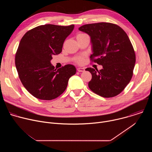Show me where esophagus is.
I'll list each match as a JSON object with an SVG mask.
<instances>
[{"label": "esophagus", "mask_w": 152, "mask_h": 152, "mask_svg": "<svg viewBox=\"0 0 152 152\" xmlns=\"http://www.w3.org/2000/svg\"><path fill=\"white\" fill-rule=\"evenodd\" d=\"M77 70L79 72H83L85 71V69L84 68H82V67H79V68L77 69Z\"/></svg>", "instance_id": "34e87169"}]
</instances>
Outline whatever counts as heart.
<instances>
[{"label": "heart", "mask_w": 152, "mask_h": 152, "mask_svg": "<svg viewBox=\"0 0 152 152\" xmlns=\"http://www.w3.org/2000/svg\"><path fill=\"white\" fill-rule=\"evenodd\" d=\"M85 34H79L77 35V37L78 36H80V35H84ZM75 61L77 63V64H82L83 62V56H77L75 58Z\"/></svg>", "instance_id": "b5f03b06"}]
</instances>
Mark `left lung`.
I'll return each instance as SVG.
<instances>
[{"mask_svg":"<svg viewBox=\"0 0 152 152\" xmlns=\"http://www.w3.org/2000/svg\"><path fill=\"white\" fill-rule=\"evenodd\" d=\"M79 30L91 37L93 50L91 61L103 66L99 71L90 67L85 69L92 75L90 89L106 98L117 96L131 81L136 61L127 34L119 26L106 22L85 25Z\"/></svg>","mask_w":152,"mask_h":152,"instance_id":"8db88e82","label":"left lung"}]
</instances>
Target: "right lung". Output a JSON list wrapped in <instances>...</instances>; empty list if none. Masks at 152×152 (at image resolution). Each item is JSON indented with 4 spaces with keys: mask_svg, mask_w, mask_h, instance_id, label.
<instances>
[{
    "mask_svg": "<svg viewBox=\"0 0 152 152\" xmlns=\"http://www.w3.org/2000/svg\"><path fill=\"white\" fill-rule=\"evenodd\" d=\"M74 27L41 25L28 31L21 39L15 56V67L21 83L35 97L46 100L57 98L75 75L73 65L56 70L50 64L52 55L62 52L64 42Z\"/></svg>",
    "mask_w": 152,
    "mask_h": 152,
    "instance_id": "add662e5",
    "label": "right lung"
}]
</instances>
